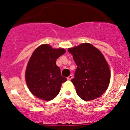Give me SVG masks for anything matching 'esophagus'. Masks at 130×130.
Wrapping results in <instances>:
<instances>
[{
  "mask_svg": "<svg viewBox=\"0 0 130 130\" xmlns=\"http://www.w3.org/2000/svg\"><path fill=\"white\" fill-rule=\"evenodd\" d=\"M72 78H73V76L72 75H70L67 77V79L69 80H71Z\"/></svg>",
  "mask_w": 130,
  "mask_h": 130,
  "instance_id": "1",
  "label": "esophagus"
}]
</instances>
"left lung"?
<instances>
[{
    "instance_id": "8db88e82",
    "label": "left lung",
    "mask_w": 130,
    "mask_h": 130,
    "mask_svg": "<svg viewBox=\"0 0 130 130\" xmlns=\"http://www.w3.org/2000/svg\"><path fill=\"white\" fill-rule=\"evenodd\" d=\"M77 68L71 82L82 99L94 100L103 95L108 87L111 73L101 52L88 43L69 48Z\"/></svg>"
}]
</instances>
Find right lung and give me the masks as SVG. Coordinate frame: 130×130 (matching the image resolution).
Returning <instances> with one entry per match:
<instances>
[{
  "mask_svg": "<svg viewBox=\"0 0 130 130\" xmlns=\"http://www.w3.org/2000/svg\"><path fill=\"white\" fill-rule=\"evenodd\" d=\"M65 53L63 48H52L47 44L38 47L32 53L26 67L25 78L31 92L39 99L50 101L60 91L67 81L56 65L57 59Z\"/></svg>",
  "mask_w": 130,
  "mask_h": 130,
  "instance_id": "right-lung-1",
  "label": "right lung"
}]
</instances>
